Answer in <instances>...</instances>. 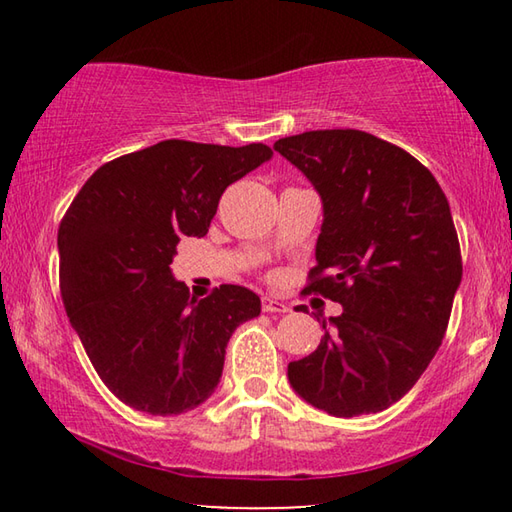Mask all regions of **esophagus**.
Instances as JSON below:
<instances>
[{
	"mask_svg": "<svg viewBox=\"0 0 512 512\" xmlns=\"http://www.w3.org/2000/svg\"><path fill=\"white\" fill-rule=\"evenodd\" d=\"M262 309L266 311V314H287V311H289V307L284 305V302L275 300L271 296H264L262 298Z\"/></svg>",
	"mask_w": 512,
	"mask_h": 512,
	"instance_id": "obj_1",
	"label": "esophagus"
}]
</instances>
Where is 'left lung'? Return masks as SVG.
<instances>
[{
    "instance_id": "1",
    "label": "left lung",
    "mask_w": 512,
    "mask_h": 512,
    "mask_svg": "<svg viewBox=\"0 0 512 512\" xmlns=\"http://www.w3.org/2000/svg\"><path fill=\"white\" fill-rule=\"evenodd\" d=\"M273 149L323 201L302 293L343 305L323 320L318 348L289 363L293 391L336 418L384 411L415 386L447 332L463 277L447 196L411 153L352 128L282 137Z\"/></svg>"
}]
</instances>
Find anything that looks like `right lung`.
Wrapping results in <instances>:
<instances>
[{
    "label": "right lung",
    "mask_w": 512,
    "mask_h": 512,
    "mask_svg": "<svg viewBox=\"0 0 512 512\" xmlns=\"http://www.w3.org/2000/svg\"><path fill=\"white\" fill-rule=\"evenodd\" d=\"M271 155L266 144L164 140L103 164L69 205L58 228L60 296L124 404L178 415L214 393L232 332L262 302L237 284L196 300L171 262L180 237L207 235L225 187Z\"/></svg>",
    "instance_id": "add662e5"
}]
</instances>
